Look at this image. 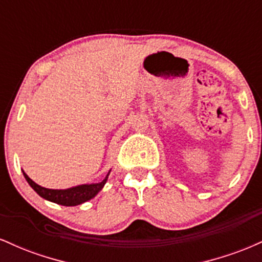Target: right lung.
Wrapping results in <instances>:
<instances>
[{"label":"right lung","mask_w":262,"mask_h":262,"mask_svg":"<svg viewBox=\"0 0 262 262\" xmlns=\"http://www.w3.org/2000/svg\"><path fill=\"white\" fill-rule=\"evenodd\" d=\"M111 172V170H110ZM104 177L103 181L98 183H91V185H80L75 186V187L66 188V189H52V188H45L39 186L38 183H35L32 179H29L28 175L23 171V175H25L27 182L31 185V187L34 189L35 192L40 197H43L44 200L50 201V202L61 204V206L71 207V206H77V204H81L86 201H90L93 198L98 192L103 188L104 183L107 182L108 175Z\"/></svg>","instance_id":"add662e5"}]
</instances>
